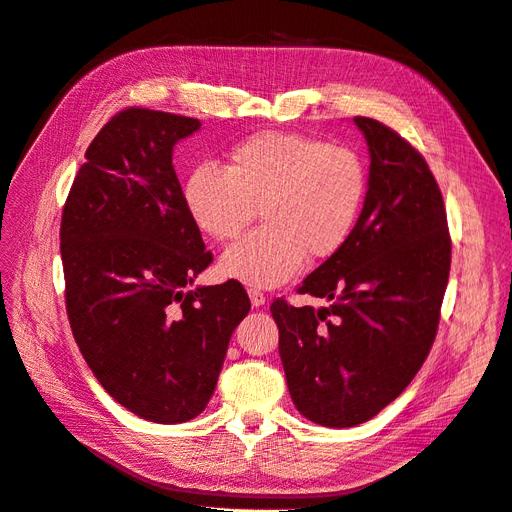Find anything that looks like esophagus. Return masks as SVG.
I'll use <instances>...</instances> for the list:
<instances>
[{
  "mask_svg": "<svg viewBox=\"0 0 512 512\" xmlns=\"http://www.w3.org/2000/svg\"><path fill=\"white\" fill-rule=\"evenodd\" d=\"M247 294H250V301H252L254 307H262V305H265V301H267V297H265V294H262L260 290H254V288H252Z\"/></svg>",
  "mask_w": 512,
  "mask_h": 512,
  "instance_id": "34e87169",
  "label": "esophagus"
}]
</instances>
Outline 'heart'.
<instances>
[{
	"instance_id": "1",
	"label": "heart",
	"mask_w": 512,
	"mask_h": 512,
	"mask_svg": "<svg viewBox=\"0 0 512 512\" xmlns=\"http://www.w3.org/2000/svg\"><path fill=\"white\" fill-rule=\"evenodd\" d=\"M192 224L230 241L254 220L260 230L232 243L220 273L252 288L288 282L303 258L324 260L350 239L365 198V168L348 147L286 132H262L232 147L224 170L200 164L183 181Z\"/></svg>"
}]
</instances>
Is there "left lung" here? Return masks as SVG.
Masks as SVG:
<instances>
[{
  "label": "left lung",
  "mask_w": 512,
  "mask_h": 512,
  "mask_svg": "<svg viewBox=\"0 0 512 512\" xmlns=\"http://www.w3.org/2000/svg\"><path fill=\"white\" fill-rule=\"evenodd\" d=\"M354 126L369 149L363 211L342 250L299 288L331 305H271L292 404L339 429L374 418L412 382L451 271L444 200L421 153L376 119Z\"/></svg>",
  "instance_id": "8db88e82"
}]
</instances>
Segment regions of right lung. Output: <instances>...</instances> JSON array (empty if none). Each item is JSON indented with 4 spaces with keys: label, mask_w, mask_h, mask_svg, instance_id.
<instances>
[{
    "label": "right lung",
    "mask_w": 512,
    "mask_h": 512,
    "mask_svg": "<svg viewBox=\"0 0 512 512\" xmlns=\"http://www.w3.org/2000/svg\"><path fill=\"white\" fill-rule=\"evenodd\" d=\"M200 121L128 108L91 141L61 215L70 327L117 404L151 423L192 421L250 312L235 280L196 286L211 265L183 207L173 149Z\"/></svg>",
    "instance_id": "1"
}]
</instances>
